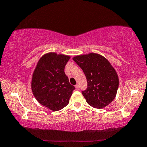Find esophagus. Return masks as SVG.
I'll use <instances>...</instances> for the list:
<instances>
[{"instance_id": "1", "label": "esophagus", "mask_w": 147, "mask_h": 147, "mask_svg": "<svg viewBox=\"0 0 147 147\" xmlns=\"http://www.w3.org/2000/svg\"><path fill=\"white\" fill-rule=\"evenodd\" d=\"M75 87H76V89L77 90H79V86L78 85H76L75 86Z\"/></svg>"}]
</instances>
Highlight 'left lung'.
Instances as JSON below:
<instances>
[{
    "label": "left lung",
    "instance_id": "left-lung-1",
    "mask_svg": "<svg viewBox=\"0 0 147 147\" xmlns=\"http://www.w3.org/2000/svg\"><path fill=\"white\" fill-rule=\"evenodd\" d=\"M73 60L83 69L87 88L82 91L86 102L102 109L115 99L119 87V78L113 67L100 55L89 53L76 56Z\"/></svg>",
    "mask_w": 147,
    "mask_h": 147
}]
</instances>
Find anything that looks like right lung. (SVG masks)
<instances>
[{
  "instance_id": "1",
  "label": "right lung",
  "mask_w": 147,
  "mask_h": 147,
  "mask_svg": "<svg viewBox=\"0 0 147 147\" xmlns=\"http://www.w3.org/2000/svg\"><path fill=\"white\" fill-rule=\"evenodd\" d=\"M69 56L49 53L40 58L34 71L31 87L42 105L57 111L68 104L75 86L64 73Z\"/></svg>"
}]
</instances>
